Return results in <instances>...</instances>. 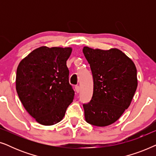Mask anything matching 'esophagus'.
<instances>
[{
	"label": "esophagus",
	"instance_id": "obj_1",
	"mask_svg": "<svg viewBox=\"0 0 156 156\" xmlns=\"http://www.w3.org/2000/svg\"><path fill=\"white\" fill-rule=\"evenodd\" d=\"M75 91H76V93L80 92V87H79V86H76V87H75Z\"/></svg>",
	"mask_w": 156,
	"mask_h": 156
}]
</instances>
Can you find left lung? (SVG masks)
I'll list each match as a JSON object with an SVG mask.
<instances>
[{"label":"left lung","mask_w":156,"mask_h":156,"mask_svg":"<svg viewBox=\"0 0 156 156\" xmlns=\"http://www.w3.org/2000/svg\"><path fill=\"white\" fill-rule=\"evenodd\" d=\"M91 69L94 91L90 102L83 104L88 123L104 127L118 120L131 103L138 86L135 64L117 48H83Z\"/></svg>","instance_id":"obj_1"}]
</instances>
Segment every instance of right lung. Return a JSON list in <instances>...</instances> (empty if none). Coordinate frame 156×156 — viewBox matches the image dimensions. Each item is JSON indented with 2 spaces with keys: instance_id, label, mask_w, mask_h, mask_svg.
Instances as JSON below:
<instances>
[{
  "instance_id": "add662e5",
  "label": "right lung",
  "mask_w": 156,
  "mask_h": 156,
  "mask_svg": "<svg viewBox=\"0 0 156 156\" xmlns=\"http://www.w3.org/2000/svg\"><path fill=\"white\" fill-rule=\"evenodd\" d=\"M72 48L40 47L20 62L16 87L25 110L37 123L52 126L62 120L73 101L67 60Z\"/></svg>"
}]
</instances>
